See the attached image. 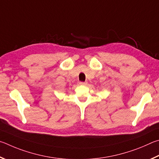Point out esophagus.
<instances>
[{"label": "esophagus", "instance_id": "esophagus-1", "mask_svg": "<svg viewBox=\"0 0 159 159\" xmlns=\"http://www.w3.org/2000/svg\"><path fill=\"white\" fill-rule=\"evenodd\" d=\"M87 84V82H80V85H86Z\"/></svg>", "mask_w": 159, "mask_h": 159}]
</instances>
